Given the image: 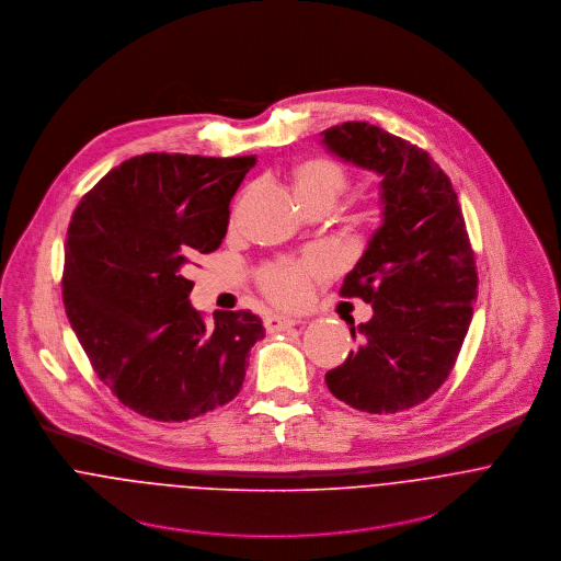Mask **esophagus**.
<instances>
[{
	"instance_id": "obj_1",
	"label": "esophagus",
	"mask_w": 561,
	"mask_h": 561,
	"mask_svg": "<svg viewBox=\"0 0 561 561\" xmlns=\"http://www.w3.org/2000/svg\"><path fill=\"white\" fill-rule=\"evenodd\" d=\"M299 320L297 318H290V316H284V313H268L264 318V327L266 331L271 333H277V331H286L290 327H295Z\"/></svg>"
}]
</instances>
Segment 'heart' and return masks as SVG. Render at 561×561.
<instances>
[{
    "instance_id": "obj_1",
    "label": "heart",
    "mask_w": 561,
    "mask_h": 561,
    "mask_svg": "<svg viewBox=\"0 0 561 561\" xmlns=\"http://www.w3.org/2000/svg\"><path fill=\"white\" fill-rule=\"evenodd\" d=\"M293 187L301 206L327 202L333 206L337 195L348 187V172L342 163L313 157L293 170ZM329 273V260L322 253H308L299 260L271 264L260 275V286L268 299L282 306H301L308 301L311 282Z\"/></svg>"
}]
</instances>
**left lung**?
<instances>
[{
    "label": "left lung",
    "mask_w": 561,
    "mask_h": 561,
    "mask_svg": "<svg viewBox=\"0 0 561 561\" xmlns=\"http://www.w3.org/2000/svg\"><path fill=\"white\" fill-rule=\"evenodd\" d=\"M320 135L382 179V224L340 288L374 316L351 324L357 351L324 380L353 409L398 413L428 400L456 364L478 297L476 253L451 181L426 150L368 123Z\"/></svg>",
    "instance_id": "left-lung-1"
}]
</instances>
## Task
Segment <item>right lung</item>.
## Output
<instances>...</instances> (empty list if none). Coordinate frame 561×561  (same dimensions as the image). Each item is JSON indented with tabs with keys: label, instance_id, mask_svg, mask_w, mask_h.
I'll return each instance as SVG.
<instances>
[{
	"label": "right lung",
	"instance_id": "obj_1",
	"mask_svg": "<svg viewBox=\"0 0 561 561\" xmlns=\"http://www.w3.org/2000/svg\"><path fill=\"white\" fill-rule=\"evenodd\" d=\"M253 165V154H139L103 176L70 217L68 322L94 373L144 417L187 422L243 387L262 320L217 311L208 324L188 304L185 273L191 257L221 245L230 199Z\"/></svg>",
	"mask_w": 561,
	"mask_h": 561
}]
</instances>
